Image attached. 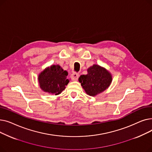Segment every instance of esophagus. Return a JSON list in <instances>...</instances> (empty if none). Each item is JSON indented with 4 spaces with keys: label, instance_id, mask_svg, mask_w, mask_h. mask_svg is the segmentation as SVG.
<instances>
[{
    "label": "esophagus",
    "instance_id": "1",
    "mask_svg": "<svg viewBox=\"0 0 152 152\" xmlns=\"http://www.w3.org/2000/svg\"><path fill=\"white\" fill-rule=\"evenodd\" d=\"M72 79L74 81H77L78 79V77H79V74L77 73H74L71 75V76Z\"/></svg>",
    "mask_w": 152,
    "mask_h": 152
}]
</instances>
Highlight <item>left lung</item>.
<instances>
[{
	"instance_id": "8db88e82",
	"label": "left lung",
	"mask_w": 152,
	"mask_h": 152,
	"mask_svg": "<svg viewBox=\"0 0 152 152\" xmlns=\"http://www.w3.org/2000/svg\"><path fill=\"white\" fill-rule=\"evenodd\" d=\"M83 88L90 96H95L108 88L112 76L105 68L94 65L87 69V74L79 77Z\"/></svg>"
}]
</instances>
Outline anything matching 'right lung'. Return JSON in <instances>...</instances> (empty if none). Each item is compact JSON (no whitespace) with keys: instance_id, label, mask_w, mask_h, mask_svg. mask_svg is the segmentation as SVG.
<instances>
[{"instance_id":"1","label":"right lung","mask_w":152,"mask_h":152,"mask_svg":"<svg viewBox=\"0 0 152 152\" xmlns=\"http://www.w3.org/2000/svg\"><path fill=\"white\" fill-rule=\"evenodd\" d=\"M68 72L58 65L46 68L38 76L41 89L49 94L58 95L65 90L69 80L67 79Z\"/></svg>"}]
</instances>
